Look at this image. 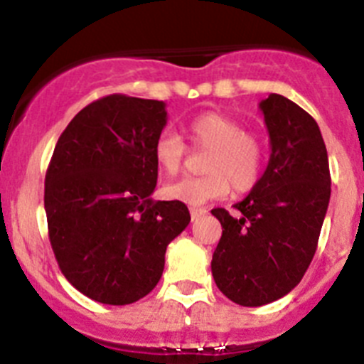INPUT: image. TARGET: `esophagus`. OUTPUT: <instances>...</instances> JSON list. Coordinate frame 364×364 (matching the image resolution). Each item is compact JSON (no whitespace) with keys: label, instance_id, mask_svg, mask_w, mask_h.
<instances>
[{"label":"esophagus","instance_id":"esophagus-1","mask_svg":"<svg viewBox=\"0 0 364 364\" xmlns=\"http://www.w3.org/2000/svg\"><path fill=\"white\" fill-rule=\"evenodd\" d=\"M206 208H198V206H192V208H190V215H192V219H198L199 215H205L206 214Z\"/></svg>","mask_w":364,"mask_h":364}]
</instances>
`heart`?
Instances as JSON below:
<instances>
[{
	"label": "heart",
	"instance_id": "obj_1",
	"mask_svg": "<svg viewBox=\"0 0 364 364\" xmlns=\"http://www.w3.org/2000/svg\"><path fill=\"white\" fill-rule=\"evenodd\" d=\"M190 143L208 149L205 176H190L163 188L168 199L199 206L235 192H247L259 181L264 168V143L254 130H245L235 117L218 110L198 114L185 125ZM154 161L166 176H176L186 156L183 137L174 130H161L152 146Z\"/></svg>",
	"mask_w": 364,
	"mask_h": 364
}]
</instances>
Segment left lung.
I'll return each mask as SVG.
<instances>
[{"label":"left lung","instance_id":"8db88e82","mask_svg":"<svg viewBox=\"0 0 364 364\" xmlns=\"http://www.w3.org/2000/svg\"><path fill=\"white\" fill-rule=\"evenodd\" d=\"M270 136V161L237 215L214 208L223 227L212 276L241 306L287 296L312 263L330 201L328 154L316 119L279 94L259 103Z\"/></svg>","mask_w":364,"mask_h":364}]
</instances>
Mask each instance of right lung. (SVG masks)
<instances>
[{
	"label": "right lung",
	"instance_id": "add662e5",
	"mask_svg": "<svg viewBox=\"0 0 364 364\" xmlns=\"http://www.w3.org/2000/svg\"><path fill=\"white\" fill-rule=\"evenodd\" d=\"M166 125L163 101L101 97L74 116L45 176L55 261L68 283L103 304L152 292L168 243L190 223L181 201H154L152 146Z\"/></svg>",
	"mask_w": 364,
	"mask_h": 364
}]
</instances>
